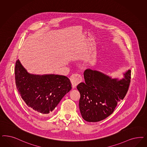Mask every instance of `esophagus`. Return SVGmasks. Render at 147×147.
Masks as SVG:
<instances>
[{"instance_id": "esophagus-1", "label": "esophagus", "mask_w": 147, "mask_h": 147, "mask_svg": "<svg viewBox=\"0 0 147 147\" xmlns=\"http://www.w3.org/2000/svg\"><path fill=\"white\" fill-rule=\"evenodd\" d=\"M70 81L72 88L75 89L76 88L77 85L82 82V78L80 75L75 74L71 76Z\"/></svg>"}]
</instances>
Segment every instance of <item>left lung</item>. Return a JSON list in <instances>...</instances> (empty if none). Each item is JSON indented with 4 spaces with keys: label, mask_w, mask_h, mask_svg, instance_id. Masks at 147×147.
I'll use <instances>...</instances> for the list:
<instances>
[{
    "label": "left lung",
    "mask_w": 147,
    "mask_h": 147,
    "mask_svg": "<svg viewBox=\"0 0 147 147\" xmlns=\"http://www.w3.org/2000/svg\"><path fill=\"white\" fill-rule=\"evenodd\" d=\"M84 78L85 83L77 86L81 95V115L87 122H96L108 117L123 100L130 84L131 70L123 73V78L119 80L88 69L84 72Z\"/></svg>",
    "instance_id": "1"
}]
</instances>
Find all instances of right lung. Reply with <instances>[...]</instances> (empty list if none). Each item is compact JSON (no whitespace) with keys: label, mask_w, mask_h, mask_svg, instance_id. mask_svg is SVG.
I'll use <instances>...</instances> for the list:
<instances>
[{"label":"right lung","mask_w":147,"mask_h":147,"mask_svg":"<svg viewBox=\"0 0 147 147\" xmlns=\"http://www.w3.org/2000/svg\"><path fill=\"white\" fill-rule=\"evenodd\" d=\"M14 74L21 97L28 107L40 114H50L72 88L66 76L30 74L19 59L16 62Z\"/></svg>","instance_id":"obj_1"}]
</instances>
